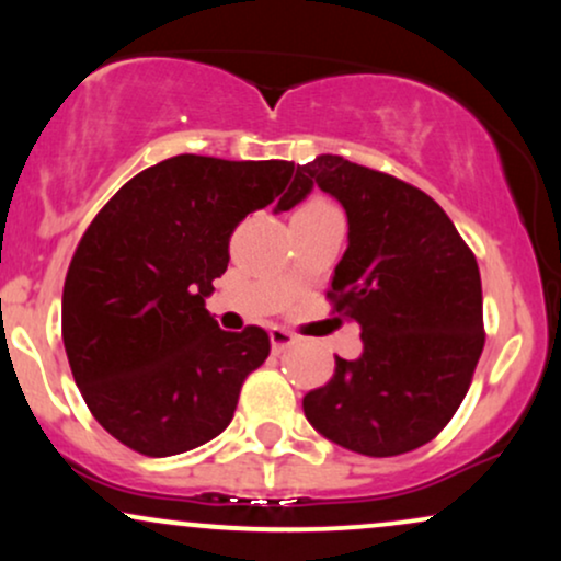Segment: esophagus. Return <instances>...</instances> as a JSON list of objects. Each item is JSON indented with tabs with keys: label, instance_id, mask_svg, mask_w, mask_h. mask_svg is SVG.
Returning a JSON list of instances; mask_svg holds the SVG:
<instances>
[{
	"label": "esophagus",
	"instance_id": "1",
	"mask_svg": "<svg viewBox=\"0 0 561 561\" xmlns=\"http://www.w3.org/2000/svg\"><path fill=\"white\" fill-rule=\"evenodd\" d=\"M268 337H272V347H274L276 353L285 351V347L298 343V337H295V334L289 332V330H282V327H272V332H268Z\"/></svg>",
	"mask_w": 561,
	"mask_h": 561
}]
</instances>
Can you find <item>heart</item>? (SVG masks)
Instances as JSON below:
<instances>
[{
  "instance_id": "1",
  "label": "heart",
  "mask_w": 561,
  "mask_h": 561,
  "mask_svg": "<svg viewBox=\"0 0 561 561\" xmlns=\"http://www.w3.org/2000/svg\"><path fill=\"white\" fill-rule=\"evenodd\" d=\"M321 208H332V205H327V203H321V199H313V203H308V205H302L300 210H321Z\"/></svg>"
}]
</instances>
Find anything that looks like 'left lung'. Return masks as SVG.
I'll use <instances>...</instances> for the list:
<instances>
[{
  "label": "left lung",
  "instance_id": "1",
  "mask_svg": "<svg viewBox=\"0 0 561 561\" xmlns=\"http://www.w3.org/2000/svg\"><path fill=\"white\" fill-rule=\"evenodd\" d=\"M298 171L345 208L347 248L327 298L364 343L356 362L334 356L330 382L302 398L306 420L364 456L420 448L465 401L485 345L478 261L416 186L340 156Z\"/></svg>",
  "mask_w": 561,
  "mask_h": 561
}]
</instances>
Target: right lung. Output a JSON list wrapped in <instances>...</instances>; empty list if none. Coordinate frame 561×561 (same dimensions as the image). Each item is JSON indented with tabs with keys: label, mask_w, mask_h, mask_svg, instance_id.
Listing matches in <instances>:
<instances>
[{
	"label": "right lung",
	"mask_w": 561,
	"mask_h": 561,
	"mask_svg": "<svg viewBox=\"0 0 561 561\" xmlns=\"http://www.w3.org/2000/svg\"><path fill=\"white\" fill-rule=\"evenodd\" d=\"M313 184L287 160L176 156L111 197L62 287V343L94 420L145 456H176L229 427L244 377L266 362L261 327L218 330L205 308L229 237Z\"/></svg>",
	"instance_id": "add662e5"
}]
</instances>
